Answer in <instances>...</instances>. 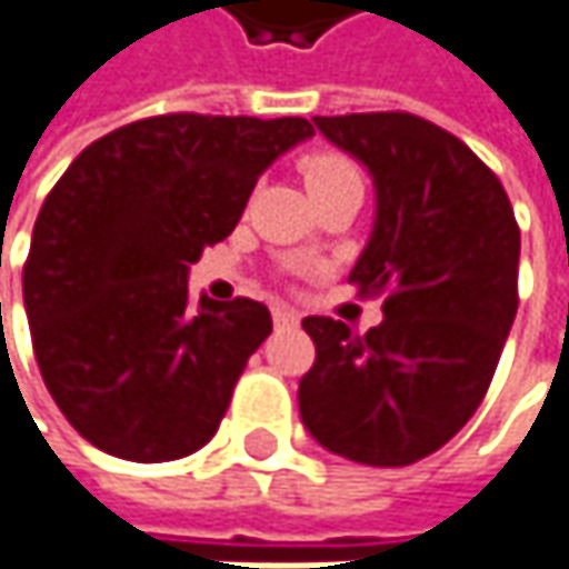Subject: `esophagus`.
I'll list each match as a JSON object with an SVG mask.
<instances>
[{
	"label": "esophagus",
	"mask_w": 569,
	"mask_h": 569,
	"mask_svg": "<svg viewBox=\"0 0 569 569\" xmlns=\"http://www.w3.org/2000/svg\"><path fill=\"white\" fill-rule=\"evenodd\" d=\"M271 318H274V328H295L298 325V315L291 308H274Z\"/></svg>",
	"instance_id": "1"
}]
</instances>
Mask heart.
<instances>
[{"label":"heart","mask_w":569,"mask_h":569,"mask_svg":"<svg viewBox=\"0 0 569 569\" xmlns=\"http://www.w3.org/2000/svg\"><path fill=\"white\" fill-rule=\"evenodd\" d=\"M301 174H305V181H308V191H311V194H318V191H325V188H335V184L361 181L358 164H355L348 154L331 151V148L305 154V158H301Z\"/></svg>","instance_id":"1"}]
</instances>
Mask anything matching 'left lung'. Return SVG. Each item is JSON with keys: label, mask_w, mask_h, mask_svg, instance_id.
Here are the masks:
<instances>
[{"label": "left lung", "mask_w": 569, "mask_h": 569, "mask_svg": "<svg viewBox=\"0 0 569 569\" xmlns=\"http://www.w3.org/2000/svg\"><path fill=\"white\" fill-rule=\"evenodd\" d=\"M318 132L368 164L378 218L351 284L385 295L358 335L305 318L318 358L298 405L311 437L368 467L440 450L480 408L517 315L520 228L500 178L411 112L318 116Z\"/></svg>", "instance_id": "left-lung-1"}]
</instances>
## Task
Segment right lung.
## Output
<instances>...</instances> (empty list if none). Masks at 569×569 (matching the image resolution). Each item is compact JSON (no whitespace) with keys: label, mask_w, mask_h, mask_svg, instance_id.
Segmentation results:
<instances>
[{"label":"right lung","mask_w":569,"mask_h":569,"mask_svg":"<svg viewBox=\"0 0 569 569\" xmlns=\"http://www.w3.org/2000/svg\"><path fill=\"white\" fill-rule=\"evenodd\" d=\"M308 119L171 112L92 142L49 191L22 268L42 381L89 443L158 463L204 447L248 358L261 301L188 298V264L224 241L258 174Z\"/></svg>","instance_id":"1"}]
</instances>
